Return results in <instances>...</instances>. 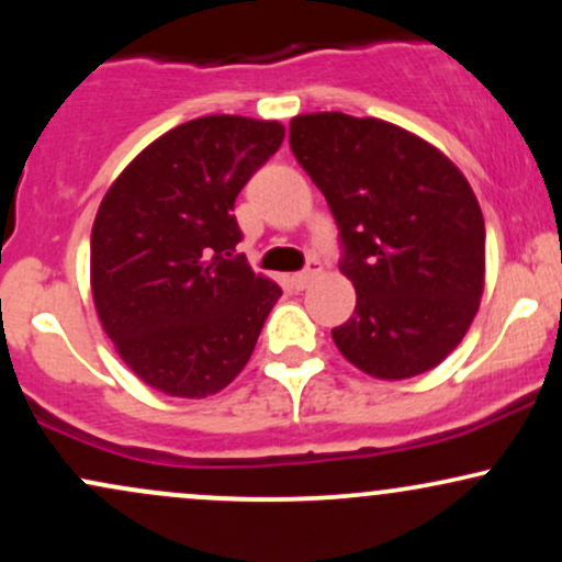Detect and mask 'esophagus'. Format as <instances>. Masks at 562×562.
Wrapping results in <instances>:
<instances>
[{
  "label": "esophagus",
  "mask_w": 562,
  "mask_h": 562,
  "mask_svg": "<svg viewBox=\"0 0 562 562\" xmlns=\"http://www.w3.org/2000/svg\"><path fill=\"white\" fill-rule=\"evenodd\" d=\"M319 272H322L319 261H317V259H312V261H308V267L303 269V272L293 274V285H295V290H303V288H308V285H312V282L317 280V277H319Z\"/></svg>",
  "instance_id": "34e87169"
}]
</instances>
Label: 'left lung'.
<instances>
[{
	"label": "left lung",
	"mask_w": 562,
	"mask_h": 562,
	"mask_svg": "<svg viewBox=\"0 0 562 562\" xmlns=\"http://www.w3.org/2000/svg\"><path fill=\"white\" fill-rule=\"evenodd\" d=\"M290 150L330 205L357 288L338 351L380 380L434 370L483 295L486 227L468 179L417 134L346 113L295 115Z\"/></svg>",
	"instance_id": "1"
}]
</instances>
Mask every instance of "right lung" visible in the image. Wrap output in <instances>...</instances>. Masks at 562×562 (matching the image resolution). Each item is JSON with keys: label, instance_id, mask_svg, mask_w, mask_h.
Returning a JSON list of instances; mask_svg holds the SVG:
<instances>
[{"label": "right lung", "instance_id": "obj_1", "mask_svg": "<svg viewBox=\"0 0 562 562\" xmlns=\"http://www.w3.org/2000/svg\"><path fill=\"white\" fill-rule=\"evenodd\" d=\"M282 139L277 121H187L147 145L97 209V317L128 370L166 396L227 389L282 295L232 254L235 198Z\"/></svg>", "mask_w": 562, "mask_h": 562}]
</instances>
